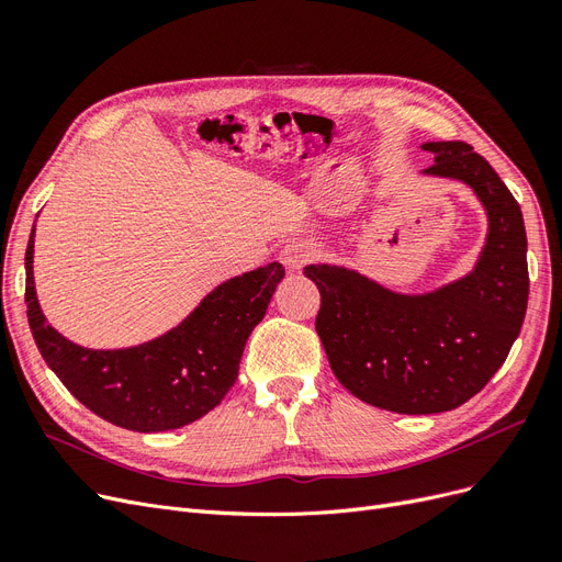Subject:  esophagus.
<instances>
[{"label":"esophagus","mask_w":562,"mask_h":562,"mask_svg":"<svg viewBox=\"0 0 562 562\" xmlns=\"http://www.w3.org/2000/svg\"><path fill=\"white\" fill-rule=\"evenodd\" d=\"M314 255H316V252H314L312 246L293 241V244L283 246V250H281V255H279V260L283 262V267H285L288 271H300L304 265H310V262L314 260Z\"/></svg>","instance_id":"esophagus-1"}]
</instances>
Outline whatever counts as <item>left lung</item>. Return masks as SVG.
<instances>
[{
	"label": "left lung",
	"mask_w": 562,
	"mask_h": 562,
	"mask_svg": "<svg viewBox=\"0 0 562 562\" xmlns=\"http://www.w3.org/2000/svg\"><path fill=\"white\" fill-rule=\"evenodd\" d=\"M424 176L469 184L487 213L481 258L464 279L403 295L359 271L310 265L318 285L316 333L339 384L401 415L454 411L490 382L520 333L530 277L527 236L514 194L462 140L424 143Z\"/></svg>",
	"instance_id": "1"
}]
</instances>
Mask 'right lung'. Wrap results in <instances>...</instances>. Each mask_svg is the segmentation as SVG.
I'll return each mask as SVG.
<instances>
[{
	"label": "right lung",
	"mask_w": 562,
	"mask_h": 562,
	"mask_svg": "<svg viewBox=\"0 0 562 562\" xmlns=\"http://www.w3.org/2000/svg\"><path fill=\"white\" fill-rule=\"evenodd\" d=\"M32 252L35 227L25 250V302L46 366L91 413L143 434L180 429L225 398L239 378L246 339L285 277L279 262H269L220 283L180 326L157 339L128 349H87L46 323Z\"/></svg>",
	"instance_id": "right-lung-1"
}]
</instances>
